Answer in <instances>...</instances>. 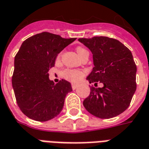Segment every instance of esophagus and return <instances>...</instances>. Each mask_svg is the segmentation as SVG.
<instances>
[{
	"label": "esophagus",
	"instance_id": "34e87169",
	"mask_svg": "<svg viewBox=\"0 0 149 149\" xmlns=\"http://www.w3.org/2000/svg\"><path fill=\"white\" fill-rule=\"evenodd\" d=\"M78 87V85L76 84H72V90H76Z\"/></svg>",
	"mask_w": 149,
	"mask_h": 149
}]
</instances>
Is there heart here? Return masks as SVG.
Instances as JSON below:
<instances>
[{
  "instance_id": "obj_1",
  "label": "heart",
  "mask_w": 149,
  "mask_h": 149,
  "mask_svg": "<svg viewBox=\"0 0 149 149\" xmlns=\"http://www.w3.org/2000/svg\"><path fill=\"white\" fill-rule=\"evenodd\" d=\"M87 52V50L84 48V47H77V54L79 55V57L81 56L84 52ZM84 75V72L79 70H71V69H69V70H65L63 72V76H64L65 78L73 83H77L79 81L80 79H82Z\"/></svg>"
}]
</instances>
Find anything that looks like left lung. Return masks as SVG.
Segmentation results:
<instances>
[{
	"mask_svg": "<svg viewBox=\"0 0 149 149\" xmlns=\"http://www.w3.org/2000/svg\"><path fill=\"white\" fill-rule=\"evenodd\" d=\"M79 41L93 54L95 67L87 79L90 84L100 82L104 85L91 87L84 106L101 119L120 115L129 107L137 87V66L132 53L118 40L108 37L79 38Z\"/></svg>",
	"mask_w": 149,
	"mask_h": 149,
	"instance_id": "1",
	"label": "left lung"
}]
</instances>
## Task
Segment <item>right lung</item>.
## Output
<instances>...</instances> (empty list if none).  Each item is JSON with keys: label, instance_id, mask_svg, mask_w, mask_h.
Listing matches in <instances>:
<instances>
[{"label": "right lung", "instance_id": "add662e5", "mask_svg": "<svg viewBox=\"0 0 149 149\" xmlns=\"http://www.w3.org/2000/svg\"><path fill=\"white\" fill-rule=\"evenodd\" d=\"M75 40L42 32L22 44L15 57L11 83L17 104L27 117L44 122L62 111L72 87L65 79L54 84L48 71L54 67L58 54Z\"/></svg>", "mask_w": 149, "mask_h": 149}]
</instances>
